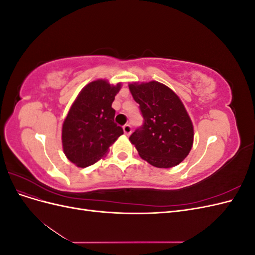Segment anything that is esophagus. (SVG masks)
<instances>
[{
    "label": "esophagus",
    "instance_id": "obj_1",
    "mask_svg": "<svg viewBox=\"0 0 255 255\" xmlns=\"http://www.w3.org/2000/svg\"><path fill=\"white\" fill-rule=\"evenodd\" d=\"M123 132H125L126 135H129L130 133H132V127H130L129 125H126L123 126Z\"/></svg>",
    "mask_w": 255,
    "mask_h": 255
}]
</instances>
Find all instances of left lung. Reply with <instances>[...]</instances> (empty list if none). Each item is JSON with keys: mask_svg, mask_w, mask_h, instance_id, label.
<instances>
[{"mask_svg": "<svg viewBox=\"0 0 255 255\" xmlns=\"http://www.w3.org/2000/svg\"><path fill=\"white\" fill-rule=\"evenodd\" d=\"M128 88L143 118L142 126L129 136L130 142L154 167L179 165L194 141V128L180 98L155 81L129 84Z\"/></svg>", "mask_w": 255, "mask_h": 255, "instance_id": "obj_1", "label": "left lung"}]
</instances>
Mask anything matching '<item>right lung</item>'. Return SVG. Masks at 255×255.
Segmentation results:
<instances>
[{"mask_svg": "<svg viewBox=\"0 0 255 255\" xmlns=\"http://www.w3.org/2000/svg\"><path fill=\"white\" fill-rule=\"evenodd\" d=\"M121 85L112 86L98 80L85 86L75 99L63 125L64 152L78 167L95 164L109 151L112 143L123 134L115 123L112 107Z\"/></svg>", "mask_w": 255, "mask_h": 255, "instance_id": "add662e5", "label": "right lung"}]
</instances>
